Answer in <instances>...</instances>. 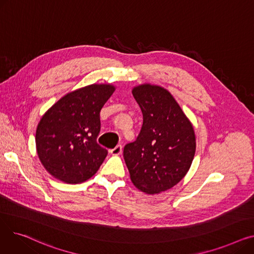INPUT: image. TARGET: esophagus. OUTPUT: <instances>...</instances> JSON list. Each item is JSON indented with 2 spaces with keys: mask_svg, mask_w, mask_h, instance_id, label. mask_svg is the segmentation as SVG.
<instances>
[{
  "mask_svg": "<svg viewBox=\"0 0 254 254\" xmlns=\"http://www.w3.org/2000/svg\"><path fill=\"white\" fill-rule=\"evenodd\" d=\"M122 151H123V146L122 145H117V146H115L113 149L110 150V153L112 155H119L120 153H122Z\"/></svg>",
  "mask_w": 254,
  "mask_h": 254,
  "instance_id": "34e87169",
  "label": "esophagus"
}]
</instances>
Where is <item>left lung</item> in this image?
Masks as SVG:
<instances>
[{"label":"left lung","mask_w":254,"mask_h":254,"mask_svg":"<svg viewBox=\"0 0 254 254\" xmlns=\"http://www.w3.org/2000/svg\"><path fill=\"white\" fill-rule=\"evenodd\" d=\"M143 115L136 141L125 146L130 180L154 194L176 185L190 170L195 152L193 127L171 93L156 85L132 89Z\"/></svg>","instance_id":"left-lung-1"}]
</instances>
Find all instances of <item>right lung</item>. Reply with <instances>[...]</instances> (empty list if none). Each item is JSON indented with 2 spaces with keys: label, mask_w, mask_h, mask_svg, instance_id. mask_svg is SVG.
Instances as JSON below:
<instances>
[{
  "label": "right lung",
  "mask_w": 254,
  "mask_h": 254,
  "mask_svg": "<svg viewBox=\"0 0 254 254\" xmlns=\"http://www.w3.org/2000/svg\"><path fill=\"white\" fill-rule=\"evenodd\" d=\"M114 86L92 84L63 97L42 116L36 130L38 156L48 173L77 184L96 174L108 150L97 143L100 112Z\"/></svg>",
  "instance_id": "add662e5"
}]
</instances>
